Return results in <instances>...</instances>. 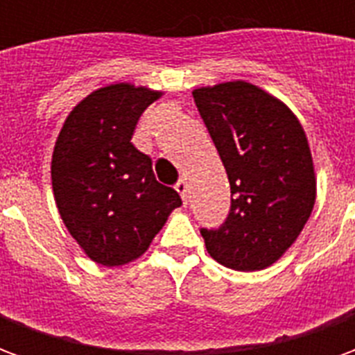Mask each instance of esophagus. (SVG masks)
Returning <instances> with one entry per match:
<instances>
[{"label": "esophagus", "instance_id": "34e87169", "mask_svg": "<svg viewBox=\"0 0 355 355\" xmlns=\"http://www.w3.org/2000/svg\"><path fill=\"white\" fill-rule=\"evenodd\" d=\"M175 190L180 193V198H182V201H184L186 205V203H188V182H186L184 178H180L177 184H175Z\"/></svg>", "mask_w": 355, "mask_h": 355}]
</instances>
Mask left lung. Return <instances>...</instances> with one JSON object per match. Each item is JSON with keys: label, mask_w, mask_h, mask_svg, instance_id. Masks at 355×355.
<instances>
[{"label": "left lung", "mask_w": 355, "mask_h": 355, "mask_svg": "<svg viewBox=\"0 0 355 355\" xmlns=\"http://www.w3.org/2000/svg\"><path fill=\"white\" fill-rule=\"evenodd\" d=\"M193 101L230 180V213L201 228L207 253L223 266H272L297 241L315 203L308 139L282 101L247 81L193 89Z\"/></svg>", "instance_id": "1"}]
</instances>
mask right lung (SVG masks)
I'll return each mask as SVG.
<instances>
[{
    "mask_svg": "<svg viewBox=\"0 0 355 355\" xmlns=\"http://www.w3.org/2000/svg\"><path fill=\"white\" fill-rule=\"evenodd\" d=\"M159 96L131 83L96 89L68 114L55 142L51 180L60 218L102 266L146 253L171 211L182 205L131 142L139 117Z\"/></svg>",
    "mask_w": 355,
    "mask_h": 355,
    "instance_id": "right-lung-1",
    "label": "right lung"
}]
</instances>
